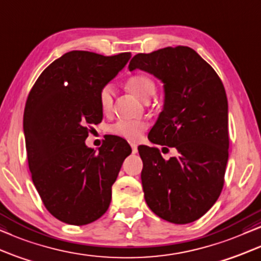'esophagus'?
I'll list each match as a JSON object with an SVG mask.
<instances>
[{"mask_svg": "<svg viewBox=\"0 0 261 261\" xmlns=\"http://www.w3.org/2000/svg\"><path fill=\"white\" fill-rule=\"evenodd\" d=\"M130 145H131V149H133L134 154H136V152H137V143H135V142H130Z\"/></svg>", "mask_w": 261, "mask_h": 261, "instance_id": "esophagus-1", "label": "esophagus"}]
</instances>
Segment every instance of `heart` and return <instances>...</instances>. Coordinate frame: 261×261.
I'll use <instances>...</instances> for the list:
<instances>
[{
    "label": "heart",
    "mask_w": 261,
    "mask_h": 261,
    "mask_svg": "<svg viewBox=\"0 0 261 261\" xmlns=\"http://www.w3.org/2000/svg\"><path fill=\"white\" fill-rule=\"evenodd\" d=\"M126 87L131 93L138 98L148 101L154 95L156 85L152 79L144 74L130 76L126 81ZM99 103L102 112H111L113 106V88L110 85L103 86L99 93ZM148 123L142 119H119L110 126V133L125 140H137L147 130Z\"/></svg>",
    "instance_id": "obj_1"
}]
</instances>
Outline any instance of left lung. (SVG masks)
<instances>
[{
  "instance_id": "8db88e82",
  "label": "left lung",
  "mask_w": 261,
  "mask_h": 261,
  "mask_svg": "<svg viewBox=\"0 0 261 261\" xmlns=\"http://www.w3.org/2000/svg\"><path fill=\"white\" fill-rule=\"evenodd\" d=\"M128 69H141L163 82V110L148 138L178 151L165 160L158 148L138 147L145 201L162 220L191 223L210 210L223 189L229 155L223 83L189 46L138 54Z\"/></svg>"
}]
</instances>
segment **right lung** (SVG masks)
I'll use <instances>...</instances> for the list:
<instances>
[{
  "mask_svg": "<svg viewBox=\"0 0 261 261\" xmlns=\"http://www.w3.org/2000/svg\"><path fill=\"white\" fill-rule=\"evenodd\" d=\"M130 58V52H67L41 72L27 98L23 134L33 184L48 213L64 223L85 225L106 213L131 154L120 137L99 152L85 143L90 125L102 120L100 90Z\"/></svg>",
  "mask_w": 261,
  "mask_h": 261,
  "instance_id": "obj_1",
  "label": "right lung"
}]
</instances>
